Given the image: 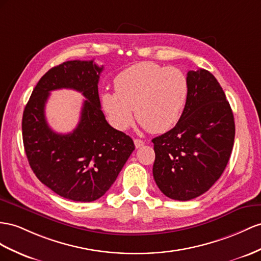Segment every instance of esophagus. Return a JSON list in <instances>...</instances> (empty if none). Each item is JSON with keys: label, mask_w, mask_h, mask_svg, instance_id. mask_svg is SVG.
Returning <instances> with one entry per match:
<instances>
[{"label": "esophagus", "mask_w": 261, "mask_h": 261, "mask_svg": "<svg viewBox=\"0 0 261 261\" xmlns=\"http://www.w3.org/2000/svg\"><path fill=\"white\" fill-rule=\"evenodd\" d=\"M135 145H136L137 149H139V148H141V146L144 145V142L140 139H135Z\"/></svg>", "instance_id": "obj_1"}]
</instances>
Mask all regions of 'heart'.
<instances>
[{"instance_id":"b5f03b06","label":"heart","mask_w":261,"mask_h":261,"mask_svg":"<svg viewBox=\"0 0 261 261\" xmlns=\"http://www.w3.org/2000/svg\"><path fill=\"white\" fill-rule=\"evenodd\" d=\"M113 86L116 92H101L100 105L111 125L120 131L132 125V109L149 131H169L181 118L189 93L188 78L181 70L152 62L124 69Z\"/></svg>"}]
</instances>
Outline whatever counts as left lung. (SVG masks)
<instances>
[{"label": "left lung", "instance_id": "1", "mask_svg": "<svg viewBox=\"0 0 261 261\" xmlns=\"http://www.w3.org/2000/svg\"><path fill=\"white\" fill-rule=\"evenodd\" d=\"M189 93L174 128L152 140L153 177L165 196L190 200L223 174L231 154L235 122L229 102L210 71L188 72Z\"/></svg>", "mask_w": 261, "mask_h": 261}]
</instances>
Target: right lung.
<instances>
[{
	"mask_svg": "<svg viewBox=\"0 0 261 261\" xmlns=\"http://www.w3.org/2000/svg\"><path fill=\"white\" fill-rule=\"evenodd\" d=\"M103 66L93 61H69L53 67L39 79L23 112V143L37 178L56 194L75 202L105 195L135 143L107 122L100 106L98 83ZM73 89L87 99L77 128L67 135L53 132L44 118L49 92Z\"/></svg>",
	"mask_w": 261,
	"mask_h": 261,
	"instance_id": "right-lung-1",
	"label": "right lung"
}]
</instances>
